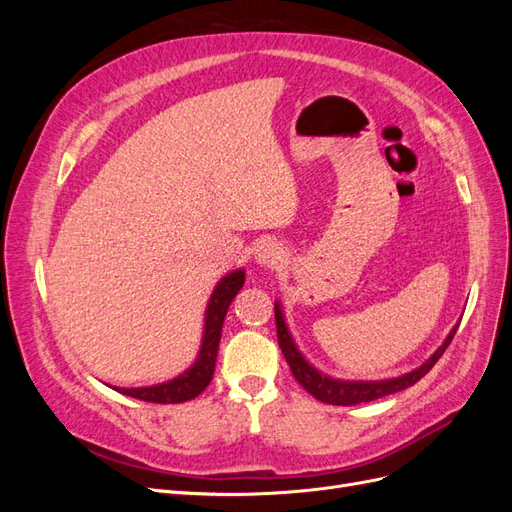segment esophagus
<instances>
[{"label":"esophagus","instance_id":"obj_1","mask_svg":"<svg viewBox=\"0 0 512 512\" xmlns=\"http://www.w3.org/2000/svg\"><path fill=\"white\" fill-rule=\"evenodd\" d=\"M256 262L260 267H280L284 262V250L277 243H262L256 250Z\"/></svg>","mask_w":512,"mask_h":512}]
</instances>
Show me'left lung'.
Here are the masks:
<instances>
[{"instance_id":"obj_1","label":"left lung","mask_w":512,"mask_h":512,"mask_svg":"<svg viewBox=\"0 0 512 512\" xmlns=\"http://www.w3.org/2000/svg\"><path fill=\"white\" fill-rule=\"evenodd\" d=\"M275 327H277V342H280V348L286 356V361L292 369V376L297 378V382L303 386V389L314 395L322 404H331V406H356V404H365V401H374L380 399L384 395H393L408 389V386L416 384L421 380L427 371L438 363L440 356L444 354V350L448 348V344L453 342V337L459 329V324H455L453 331L448 333V337L444 339V344L433 352L429 359L421 365L412 369L410 374H404L399 378H391V380H374V382H354V380H335L331 376H324L322 371H318L312 363L305 361V356L299 352L297 344L286 327V320L282 314L280 303H275Z\"/></svg>"}]
</instances>
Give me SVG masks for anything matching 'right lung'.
<instances>
[{
	"mask_svg": "<svg viewBox=\"0 0 512 512\" xmlns=\"http://www.w3.org/2000/svg\"><path fill=\"white\" fill-rule=\"evenodd\" d=\"M243 282H245V271L237 269L224 275L218 282V286H215V290L211 292V299L205 312L203 344H200V352L190 369H185L181 376L162 384L138 386V389H119V386H113V389L134 399L151 401V404H183V401H190L203 393L209 386L215 371V359H218L226 312L232 299H235L237 292L243 288Z\"/></svg>",
	"mask_w": 512,
	"mask_h": 512,
	"instance_id": "1",
	"label": "right lung"
}]
</instances>
